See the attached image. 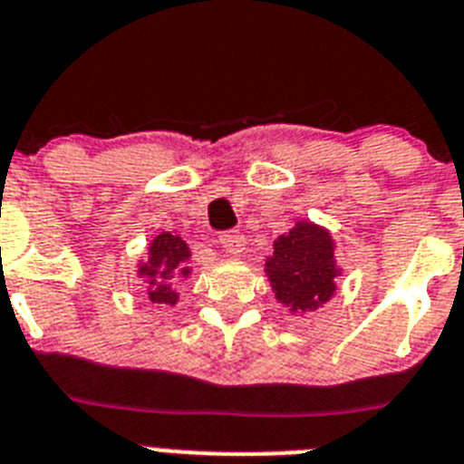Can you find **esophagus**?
Segmentation results:
<instances>
[{
	"label": "esophagus",
	"instance_id": "1",
	"mask_svg": "<svg viewBox=\"0 0 464 464\" xmlns=\"http://www.w3.org/2000/svg\"><path fill=\"white\" fill-rule=\"evenodd\" d=\"M219 243L228 255H240L245 250V236L238 231H226L219 238Z\"/></svg>",
	"mask_w": 464,
	"mask_h": 464
}]
</instances>
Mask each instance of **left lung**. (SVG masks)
Masks as SVG:
<instances>
[{
  "label": "left lung",
  "instance_id": "left-lung-1",
  "mask_svg": "<svg viewBox=\"0 0 464 464\" xmlns=\"http://www.w3.org/2000/svg\"><path fill=\"white\" fill-rule=\"evenodd\" d=\"M276 299L290 314L304 316L321 309L337 290L342 268L334 259V240L328 228L314 221H297L274 240V255L264 266Z\"/></svg>",
  "mask_w": 464,
  "mask_h": 464
}]
</instances>
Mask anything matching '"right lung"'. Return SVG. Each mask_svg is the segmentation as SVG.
<instances>
[{
    "mask_svg": "<svg viewBox=\"0 0 464 464\" xmlns=\"http://www.w3.org/2000/svg\"><path fill=\"white\" fill-rule=\"evenodd\" d=\"M188 262L190 247L179 231H160L148 245V256L136 268V276L148 285V299L155 304H177V283L190 276Z\"/></svg>",
    "mask_w": 464,
    "mask_h": 464,
    "instance_id": "obj_1",
    "label": "right lung"
}]
</instances>
